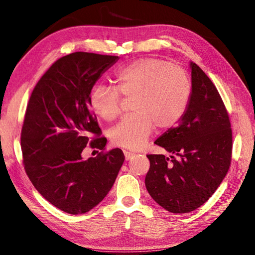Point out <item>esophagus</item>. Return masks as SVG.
Returning a JSON list of instances; mask_svg holds the SVG:
<instances>
[{"instance_id": "34e87169", "label": "esophagus", "mask_w": 255, "mask_h": 255, "mask_svg": "<svg viewBox=\"0 0 255 255\" xmlns=\"http://www.w3.org/2000/svg\"><path fill=\"white\" fill-rule=\"evenodd\" d=\"M124 155H125V159L127 160V161L135 156L134 153H131V152H128V151H124Z\"/></svg>"}]
</instances>
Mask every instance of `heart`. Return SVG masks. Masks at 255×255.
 I'll return each instance as SVG.
<instances>
[{
	"mask_svg": "<svg viewBox=\"0 0 255 255\" xmlns=\"http://www.w3.org/2000/svg\"><path fill=\"white\" fill-rule=\"evenodd\" d=\"M116 89L99 85L90 95L92 112L106 122L120 114V94L133 97V115L122 119L110 132L115 145L141 149L154 130H165L182 119L188 105L191 85L187 73L169 62L145 58L121 68L114 76Z\"/></svg>",
	"mask_w": 255,
	"mask_h": 255,
	"instance_id": "obj_1",
	"label": "heart"
}]
</instances>
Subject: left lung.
Returning <instances> with one entry per match:
<instances>
[{"mask_svg": "<svg viewBox=\"0 0 255 255\" xmlns=\"http://www.w3.org/2000/svg\"><path fill=\"white\" fill-rule=\"evenodd\" d=\"M190 70L191 94L182 119L155 140L171 159L146 156V190L159 206L175 214L204 205L223 181L232 160V128L223 101L195 63L190 62Z\"/></svg>", "mask_w": 255, "mask_h": 255, "instance_id": "left-lung-1", "label": "left lung"}]
</instances>
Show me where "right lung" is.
Returning a JSON list of instances; mask_svg holds the SVG:
<instances>
[{"instance_id":"right-lung-1","label":"right lung","mask_w":255,"mask_h":255,"mask_svg":"<svg viewBox=\"0 0 255 255\" xmlns=\"http://www.w3.org/2000/svg\"><path fill=\"white\" fill-rule=\"evenodd\" d=\"M119 57L77 51L51 65L37 83L21 129L26 175L37 191L58 209L78 215L107 195L125 160L121 149L84 160L82 152L101 129L90 95ZM105 137L91 141L103 150Z\"/></svg>"}]
</instances>
